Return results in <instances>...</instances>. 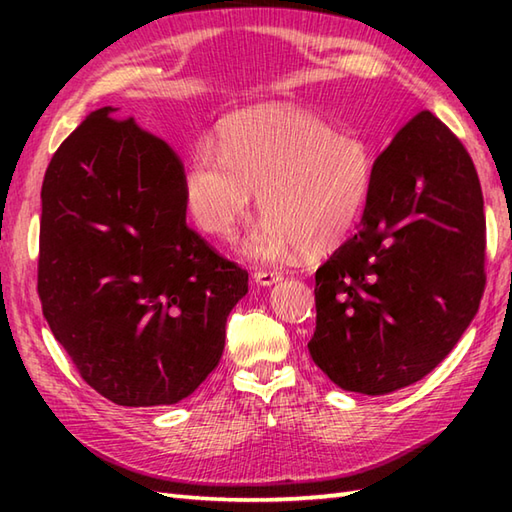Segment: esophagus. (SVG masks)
Returning a JSON list of instances; mask_svg holds the SVG:
<instances>
[{"instance_id":"34e87169","label":"esophagus","mask_w":512,"mask_h":512,"mask_svg":"<svg viewBox=\"0 0 512 512\" xmlns=\"http://www.w3.org/2000/svg\"><path fill=\"white\" fill-rule=\"evenodd\" d=\"M253 279L257 281L259 286H275L277 281H281V275L279 273H273V270H255Z\"/></svg>"}]
</instances>
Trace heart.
Masks as SVG:
<instances>
[{
    "instance_id": "b5f03b06",
    "label": "heart",
    "mask_w": 512,
    "mask_h": 512,
    "mask_svg": "<svg viewBox=\"0 0 512 512\" xmlns=\"http://www.w3.org/2000/svg\"><path fill=\"white\" fill-rule=\"evenodd\" d=\"M374 151L323 118L288 105L250 107L226 118L215 143H200L184 165L182 195L193 224L228 237L253 193L264 213L242 253L277 262L343 246L372 198Z\"/></svg>"
}]
</instances>
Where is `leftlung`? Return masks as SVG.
<instances>
[{"label":"left lung","instance_id":"left-lung-1","mask_svg":"<svg viewBox=\"0 0 512 512\" xmlns=\"http://www.w3.org/2000/svg\"><path fill=\"white\" fill-rule=\"evenodd\" d=\"M484 235L471 156L420 112L378 156L358 231L314 275L312 361L336 387L367 396L418 383L480 308Z\"/></svg>","mask_w":512,"mask_h":512}]
</instances>
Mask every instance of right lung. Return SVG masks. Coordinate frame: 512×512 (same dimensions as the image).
Segmentation results:
<instances>
[{
  "label": "right lung",
  "mask_w": 512,
  "mask_h": 512,
  "mask_svg": "<svg viewBox=\"0 0 512 512\" xmlns=\"http://www.w3.org/2000/svg\"><path fill=\"white\" fill-rule=\"evenodd\" d=\"M116 112L88 114L50 160L39 299L54 339L101 396L176 405L220 363L248 273L187 226L176 151Z\"/></svg>",
  "instance_id": "obj_1"
}]
</instances>
